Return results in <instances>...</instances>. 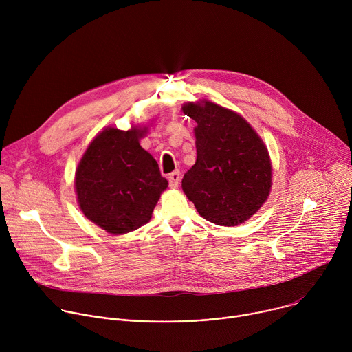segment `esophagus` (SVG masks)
Returning <instances> with one entry per match:
<instances>
[{
  "mask_svg": "<svg viewBox=\"0 0 352 352\" xmlns=\"http://www.w3.org/2000/svg\"><path fill=\"white\" fill-rule=\"evenodd\" d=\"M179 179H181V173L177 170V171H173L170 175H168V182H170V186L171 188H177L178 184H179Z\"/></svg>",
  "mask_w": 352,
  "mask_h": 352,
  "instance_id": "esophagus-1",
  "label": "esophagus"
}]
</instances>
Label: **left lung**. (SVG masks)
<instances>
[{"instance_id": "left-lung-1", "label": "left lung", "mask_w": 352, "mask_h": 352, "mask_svg": "<svg viewBox=\"0 0 352 352\" xmlns=\"http://www.w3.org/2000/svg\"><path fill=\"white\" fill-rule=\"evenodd\" d=\"M195 120L196 163L185 173L182 189L204 219L238 226L265 204L272 186L267 148L241 116L212 102L185 104Z\"/></svg>"}]
</instances>
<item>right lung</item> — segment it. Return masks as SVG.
I'll use <instances>...</instances> for the list:
<instances>
[{"label":"right lung","mask_w":352,"mask_h":352,"mask_svg":"<svg viewBox=\"0 0 352 352\" xmlns=\"http://www.w3.org/2000/svg\"><path fill=\"white\" fill-rule=\"evenodd\" d=\"M144 131L107 128L87 147L75 177L83 214L110 234L133 231L152 219L168 182L139 144Z\"/></svg>","instance_id":"right-lung-1"}]
</instances>
